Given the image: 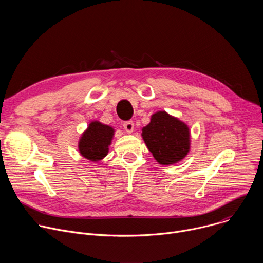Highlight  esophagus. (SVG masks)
Wrapping results in <instances>:
<instances>
[{
  "instance_id": "obj_1",
  "label": "esophagus",
  "mask_w": 263,
  "mask_h": 263,
  "mask_svg": "<svg viewBox=\"0 0 263 263\" xmlns=\"http://www.w3.org/2000/svg\"><path fill=\"white\" fill-rule=\"evenodd\" d=\"M123 126H124L125 130H126L127 132H129V133H131V132L133 131V129H134V123H133L132 121H126V122H124Z\"/></svg>"
}]
</instances>
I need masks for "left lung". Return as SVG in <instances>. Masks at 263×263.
I'll list each match as a JSON object with an SVG mask.
<instances>
[{"mask_svg": "<svg viewBox=\"0 0 263 263\" xmlns=\"http://www.w3.org/2000/svg\"><path fill=\"white\" fill-rule=\"evenodd\" d=\"M142 138L154 158L163 165L176 163L190 151V131L179 120L159 111L142 129Z\"/></svg>", "mask_w": 263, "mask_h": 263, "instance_id": "left-lung-1", "label": "left lung"}]
</instances>
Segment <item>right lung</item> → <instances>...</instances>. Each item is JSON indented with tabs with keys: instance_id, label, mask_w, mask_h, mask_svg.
<instances>
[{
	"instance_id": "right-lung-1",
	"label": "right lung",
	"mask_w": 263,
	"mask_h": 263,
	"mask_svg": "<svg viewBox=\"0 0 263 263\" xmlns=\"http://www.w3.org/2000/svg\"><path fill=\"white\" fill-rule=\"evenodd\" d=\"M114 129L99 122H92L79 141V151L85 158L98 161L108 153Z\"/></svg>"
}]
</instances>
